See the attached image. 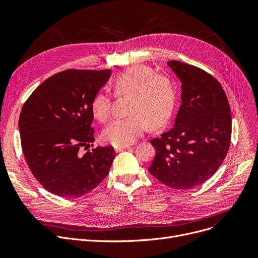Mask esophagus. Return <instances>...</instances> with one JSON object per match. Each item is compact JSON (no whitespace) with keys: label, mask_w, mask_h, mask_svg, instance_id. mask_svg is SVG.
I'll return each mask as SVG.
<instances>
[{"label":"esophagus","mask_w":258,"mask_h":258,"mask_svg":"<svg viewBox=\"0 0 258 258\" xmlns=\"http://www.w3.org/2000/svg\"><path fill=\"white\" fill-rule=\"evenodd\" d=\"M130 146L128 145H120V146H115V151L116 152H121V151H123V150H125V148H128Z\"/></svg>","instance_id":"esophagus-1"}]
</instances>
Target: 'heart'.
Returning a JSON list of instances; mask_svg holds the SVG:
<instances>
[{"label": "heart", "mask_w": 258, "mask_h": 258, "mask_svg": "<svg viewBox=\"0 0 258 258\" xmlns=\"http://www.w3.org/2000/svg\"><path fill=\"white\" fill-rule=\"evenodd\" d=\"M112 87L117 96L131 95L127 117L112 121L103 133L102 139L113 145H128L136 141L148 125L159 128L167 123L175 105V89L172 80L146 66H133L117 75ZM94 117L105 122L111 116L112 99L99 92L92 100Z\"/></svg>", "instance_id": "heart-1"}]
</instances>
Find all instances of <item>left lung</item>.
<instances>
[{
    "instance_id": "1",
    "label": "left lung",
    "mask_w": 258,
    "mask_h": 258,
    "mask_svg": "<svg viewBox=\"0 0 258 258\" xmlns=\"http://www.w3.org/2000/svg\"><path fill=\"white\" fill-rule=\"evenodd\" d=\"M182 83V104L174 126L151 140L156 156L148 171L174 189H189L210 179L228 153L232 120L221 84L198 67L170 60Z\"/></svg>"
}]
</instances>
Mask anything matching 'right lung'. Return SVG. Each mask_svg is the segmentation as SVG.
<instances>
[{
  "label": "right lung",
  "instance_id": "add662e5",
  "mask_svg": "<svg viewBox=\"0 0 258 258\" xmlns=\"http://www.w3.org/2000/svg\"><path fill=\"white\" fill-rule=\"evenodd\" d=\"M110 75V69L61 71L40 84L23 105L19 127L24 157L34 178L53 195H87L110 171L112 146L79 153L94 142L91 104Z\"/></svg>",
  "mask_w": 258,
  "mask_h": 258
}]
</instances>
